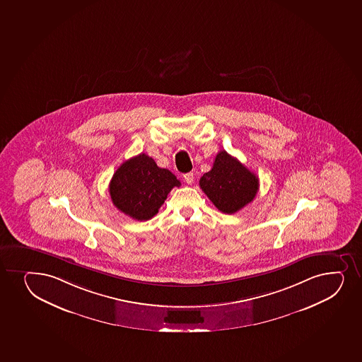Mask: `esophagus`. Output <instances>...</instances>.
<instances>
[{
  "instance_id": "34e87169",
  "label": "esophagus",
  "mask_w": 362,
  "mask_h": 362,
  "mask_svg": "<svg viewBox=\"0 0 362 362\" xmlns=\"http://www.w3.org/2000/svg\"><path fill=\"white\" fill-rule=\"evenodd\" d=\"M184 180H185L189 185H191V184L194 183V173H192V172L185 173V175H184Z\"/></svg>"
}]
</instances>
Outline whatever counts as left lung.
Instances as JSON below:
<instances>
[{
	"label": "left lung",
	"mask_w": 362,
	"mask_h": 362,
	"mask_svg": "<svg viewBox=\"0 0 362 362\" xmlns=\"http://www.w3.org/2000/svg\"><path fill=\"white\" fill-rule=\"evenodd\" d=\"M199 187L220 211L233 214L254 199L259 178L236 158L220 151L211 171L199 179Z\"/></svg>",
	"instance_id": "1"
}]
</instances>
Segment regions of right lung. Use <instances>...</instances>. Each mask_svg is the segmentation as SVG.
Instances as JSON below:
<instances>
[{
  "label": "right lung",
  "mask_w": 362,
  "mask_h": 362,
  "mask_svg": "<svg viewBox=\"0 0 362 362\" xmlns=\"http://www.w3.org/2000/svg\"><path fill=\"white\" fill-rule=\"evenodd\" d=\"M180 187L177 177L160 168L148 155H137L119 167L110 183L114 206L132 219L143 221L158 214L168 192Z\"/></svg>",
  "instance_id": "1"
}]
</instances>
